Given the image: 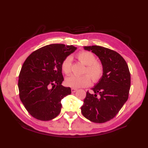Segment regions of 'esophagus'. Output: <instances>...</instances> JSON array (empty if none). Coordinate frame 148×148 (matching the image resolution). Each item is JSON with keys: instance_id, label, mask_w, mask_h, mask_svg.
Instances as JSON below:
<instances>
[{"instance_id": "34e87169", "label": "esophagus", "mask_w": 148, "mask_h": 148, "mask_svg": "<svg viewBox=\"0 0 148 148\" xmlns=\"http://www.w3.org/2000/svg\"><path fill=\"white\" fill-rule=\"evenodd\" d=\"M77 91V89H76V88H71V92H72V93H75Z\"/></svg>"}]
</instances>
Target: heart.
I'll return each instance as SVG.
<instances>
[{"label": "heart", "mask_w": 148, "mask_h": 148, "mask_svg": "<svg viewBox=\"0 0 148 148\" xmlns=\"http://www.w3.org/2000/svg\"><path fill=\"white\" fill-rule=\"evenodd\" d=\"M76 57L81 63L86 65L84 74L89 75L93 82H98L103 74V67L101 63L96 61L95 55L90 52L83 51L78 53ZM71 58L67 56L63 60L61 64L62 72L66 75L69 74L71 72ZM87 74L81 76L72 75L66 78L65 83L67 86L73 88L88 86L92 83L90 77Z\"/></svg>", "instance_id": "b5f03b06"}]
</instances>
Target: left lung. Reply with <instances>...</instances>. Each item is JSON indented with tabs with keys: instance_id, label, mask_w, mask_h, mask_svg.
<instances>
[{
	"instance_id": "obj_1",
	"label": "left lung",
	"mask_w": 148,
	"mask_h": 148,
	"mask_svg": "<svg viewBox=\"0 0 148 148\" xmlns=\"http://www.w3.org/2000/svg\"><path fill=\"white\" fill-rule=\"evenodd\" d=\"M95 54L103 67V74L86 92L81 112L90 121L102 123L111 120L127 102L130 88V73L124 58L113 50L99 46H84Z\"/></svg>"
}]
</instances>
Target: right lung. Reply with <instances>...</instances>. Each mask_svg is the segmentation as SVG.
I'll use <instances>...</instances> for the list:
<instances>
[{
    "instance_id": "add662e5",
    "label": "right lung",
    "mask_w": 148,
    "mask_h": 148,
    "mask_svg": "<svg viewBox=\"0 0 148 148\" xmlns=\"http://www.w3.org/2000/svg\"><path fill=\"white\" fill-rule=\"evenodd\" d=\"M72 45L53 44L28 56L19 75V95L29 114L39 120L54 119L61 111V100L70 95V87L62 85L61 64L75 51Z\"/></svg>"
}]
</instances>
